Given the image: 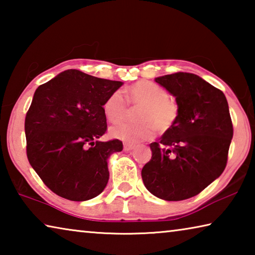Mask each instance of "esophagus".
<instances>
[{"instance_id": "1", "label": "esophagus", "mask_w": 255, "mask_h": 255, "mask_svg": "<svg viewBox=\"0 0 255 255\" xmlns=\"http://www.w3.org/2000/svg\"><path fill=\"white\" fill-rule=\"evenodd\" d=\"M133 148H135V145L127 144V143H125V144H124V149L126 150V152H130V150H132Z\"/></svg>"}]
</instances>
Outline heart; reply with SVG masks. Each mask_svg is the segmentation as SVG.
<instances>
[{
    "label": "heart",
    "mask_w": 255,
    "mask_h": 255,
    "mask_svg": "<svg viewBox=\"0 0 255 255\" xmlns=\"http://www.w3.org/2000/svg\"><path fill=\"white\" fill-rule=\"evenodd\" d=\"M126 98L132 106H143L138 112V117L143 122H126L110 129L112 137L136 144L149 139L156 129L165 132L173 128L179 119V105L172 99L161 85L150 81H138L126 91ZM103 112L110 123H119L128 114V103L124 94L115 91L103 103Z\"/></svg>",
    "instance_id": "obj_1"
}]
</instances>
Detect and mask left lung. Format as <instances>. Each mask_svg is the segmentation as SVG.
<instances>
[{"label":"left lung","instance_id":"1","mask_svg":"<svg viewBox=\"0 0 255 255\" xmlns=\"http://www.w3.org/2000/svg\"><path fill=\"white\" fill-rule=\"evenodd\" d=\"M155 81L175 97L176 124L149 145L152 158L141 170L145 187L167 201L197 196L225 170L233 124L225 94L192 73Z\"/></svg>","mask_w":255,"mask_h":255}]
</instances>
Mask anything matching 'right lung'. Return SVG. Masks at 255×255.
Wrapping results in <instances>:
<instances>
[{"instance_id": "1", "label": "right lung", "mask_w": 255, "mask_h": 255, "mask_svg": "<svg viewBox=\"0 0 255 255\" xmlns=\"http://www.w3.org/2000/svg\"><path fill=\"white\" fill-rule=\"evenodd\" d=\"M122 85L67 70L34 92L24 120L27 156L57 196L85 201L105 190L109 180L107 159L122 152L123 141L99 140L107 131L103 103Z\"/></svg>"}]
</instances>
